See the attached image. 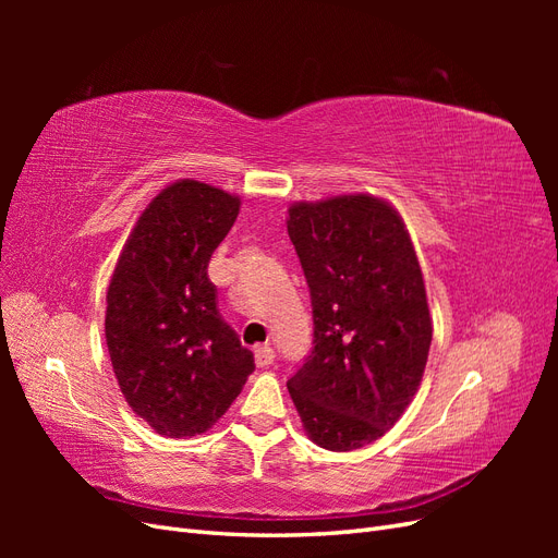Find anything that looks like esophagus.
<instances>
[{"mask_svg": "<svg viewBox=\"0 0 558 558\" xmlns=\"http://www.w3.org/2000/svg\"><path fill=\"white\" fill-rule=\"evenodd\" d=\"M253 356H256V365L258 367H267L275 363V349L269 344H263V347H256V351H253Z\"/></svg>", "mask_w": 558, "mask_h": 558, "instance_id": "1", "label": "esophagus"}]
</instances>
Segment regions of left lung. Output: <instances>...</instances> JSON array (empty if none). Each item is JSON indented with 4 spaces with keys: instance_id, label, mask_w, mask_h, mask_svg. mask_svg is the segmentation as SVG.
<instances>
[{
    "instance_id": "left-lung-1",
    "label": "left lung",
    "mask_w": 558,
    "mask_h": 558,
    "mask_svg": "<svg viewBox=\"0 0 558 558\" xmlns=\"http://www.w3.org/2000/svg\"><path fill=\"white\" fill-rule=\"evenodd\" d=\"M286 223L314 316V349L286 386L318 447L361 449L393 428L426 369L433 326L416 251L373 195L295 202Z\"/></svg>"
}]
</instances>
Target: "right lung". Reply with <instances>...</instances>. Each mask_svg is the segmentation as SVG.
Segmentation results:
<instances>
[{
    "instance_id": "right-lung-1",
    "label": "right lung",
    "mask_w": 558,
    "mask_h": 558,
    "mask_svg": "<svg viewBox=\"0 0 558 558\" xmlns=\"http://www.w3.org/2000/svg\"><path fill=\"white\" fill-rule=\"evenodd\" d=\"M240 197L181 179L140 216L107 291L105 335L118 386L165 437L209 430L256 369L218 314L207 267Z\"/></svg>"
}]
</instances>
